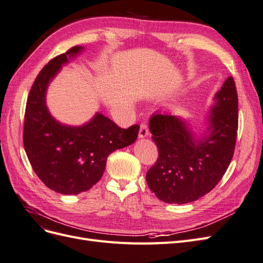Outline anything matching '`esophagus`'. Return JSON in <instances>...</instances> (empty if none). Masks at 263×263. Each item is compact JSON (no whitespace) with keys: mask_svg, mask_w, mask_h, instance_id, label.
Listing matches in <instances>:
<instances>
[{"mask_svg":"<svg viewBox=\"0 0 263 263\" xmlns=\"http://www.w3.org/2000/svg\"><path fill=\"white\" fill-rule=\"evenodd\" d=\"M148 135H149L148 126H147L145 123H142V124L140 125V129H139L138 136H139V138H145V137L148 136Z\"/></svg>","mask_w":263,"mask_h":263,"instance_id":"obj_1","label":"esophagus"}]
</instances>
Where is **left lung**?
Wrapping results in <instances>:
<instances>
[{
  "label": "left lung",
  "mask_w": 263,
  "mask_h": 263,
  "mask_svg": "<svg viewBox=\"0 0 263 263\" xmlns=\"http://www.w3.org/2000/svg\"><path fill=\"white\" fill-rule=\"evenodd\" d=\"M238 98L233 77L215 93L204 129L184 118L156 112L149 119L159 158L146 174L149 189L164 203L186 204L208 194L224 176L234 156Z\"/></svg>",
  "instance_id": "8db88e82"
}]
</instances>
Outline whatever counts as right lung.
<instances>
[{
    "label": "right lung",
    "mask_w": 263,
    "mask_h": 263,
    "mask_svg": "<svg viewBox=\"0 0 263 263\" xmlns=\"http://www.w3.org/2000/svg\"><path fill=\"white\" fill-rule=\"evenodd\" d=\"M72 47L45 66L31 86L24 123V148L38 178L54 192L77 195L97 184L105 170L107 157L134 144L139 126L118 127L102 113L80 126L63 124L47 106V91L62 66L84 51Z\"/></svg>",
    "instance_id": "add662e5"
}]
</instances>
